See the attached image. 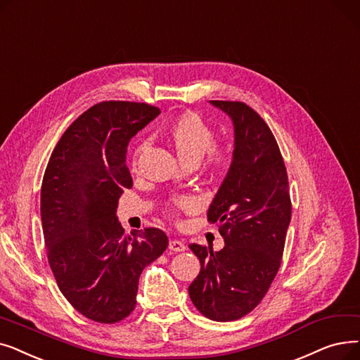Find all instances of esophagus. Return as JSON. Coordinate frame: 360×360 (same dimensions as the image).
<instances>
[{
  "instance_id": "obj_1",
  "label": "esophagus",
  "mask_w": 360,
  "mask_h": 360,
  "mask_svg": "<svg viewBox=\"0 0 360 360\" xmlns=\"http://www.w3.org/2000/svg\"><path fill=\"white\" fill-rule=\"evenodd\" d=\"M169 250L173 252H183L186 250V245L181 240H177V238H173V240H169Z\"/></svg>"
}]
</instances>
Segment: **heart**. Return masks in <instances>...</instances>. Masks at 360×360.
<instances>
[{
  "mask_svg": "<svg viewBox=\"0 0 360 360\" xmlns=\"http://www.w3.org/2000/svg\"><path fill=\"white\" fill-rule=\"evenodd\" d=\"M167 133L171 142H173L179 157L186 164H196L205 155V167L214 171V173H219V171L226 169L231 161L230 150L227 148L214 145V129L205 122L199 114L193 111L180 114L174 122L169 124ZM141 149L142 146L134 150L133 168H136V164H138ZM195 205V199L187 196H179L171 199L167 203V211L169 214H174L176 211L193 208Z\"/></svg>",
  "mask_w": 360,
  "mask_h": 360,
  "instance_id": "b5f03b06",
  "label": "heart"
}]
</instances>
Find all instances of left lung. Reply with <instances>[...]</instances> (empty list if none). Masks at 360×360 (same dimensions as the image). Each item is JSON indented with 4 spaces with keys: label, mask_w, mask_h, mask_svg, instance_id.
I'll return each instance as SVG.
<instances>
[{
    "label": "left lung",
    "mask_w": 360,
    "mask_h": 360,
    "mask_svg": "<svg viewBox=\"0 0 360 360\" xmlns=\"http://www.w3.org/2000/svg\"><path fill=\"white\" fill-rule=\"evenodd\" d=\"M210 102L234 126L233 161L208 210L226 245L219 252L189 246L200 262L189 296L203 316L227 322L253 311L276 278L292 200L284 160L262 117L245 102Z\"/></svg>",
    "instance_id": "1"
}]
</instances>
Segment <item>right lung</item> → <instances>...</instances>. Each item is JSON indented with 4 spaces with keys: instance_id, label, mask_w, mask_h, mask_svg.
Listing matches in <instances>:
<instances>
[{
    "instance_id": "right-lung-1",
    "label": "right lung",
    "mask_w": 360,
    "mask_h": 360,
    "mask_svg": "<svg viewBox=\"0 0 360 360\" xmlns=\"http://www.w3.org/2000/svg\"><path fill=\"white\" fill-rule=\"evenodd\" d=\"M160 112L143 102H99L68 126L45 169L48 262L64 297L95 322L114 323L133 312L143 268L168 246L160 229L124 234L115 214L133 186L127 145Z\"/></svg>"
}]
</instances>
